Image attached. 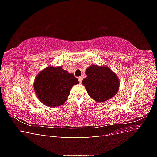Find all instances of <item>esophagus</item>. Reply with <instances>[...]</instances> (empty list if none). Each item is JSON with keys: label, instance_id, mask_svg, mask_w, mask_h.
Here are the masks:
<instances>
[{"label": "esophagus", "instance_id": "obj_1", "mask_svg": "<svg viewBox=\"0 0 157 157\" xmlns=\"http://www.w3.org/2000/svg\"><path fill=\"white\" fill-rule=\"evenodd\" d=\"M78 79L79 80V82L80 83H82V78L81 77H80L78 78Z\"/></svg>", "mask_w": 157, "mask_h": 157}]
</instances>
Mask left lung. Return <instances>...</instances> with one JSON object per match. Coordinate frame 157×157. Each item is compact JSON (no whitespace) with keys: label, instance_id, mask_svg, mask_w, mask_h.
<instances>
[{"label":"left lung","instance_id":"8db88e82","mask_svg":"<svg viewBox=\"0 0 157 157\" xmlns=\"http://www.w3.org/2000/svg\"><path fill=\"white\" fill-rule=\"evenodd\" d=\"M87 77L82 80L89 96L95 101L103 102L117 93L119 80L108 67L92 65L86 71Z\"/></svg>","mask_w":157,"mask_h":157}]
</instances>
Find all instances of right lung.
Segmentation results:
<instances>
[{"label": "right lung", "mask_w": 157, "mask_h": 157, "mask_svg": "<svg viewBox=\"0 0 157 157\" xmlns=\"http://www.w3.org/2000/svg\"><path fill=\"white\" fill-rule=\"evenodd\" d=\"M78 80L61 67H48L37 75L34 89L39 100L48 107L63 105Z\"/></svg>", "instance_id": "obj_1"}]
</instances>
